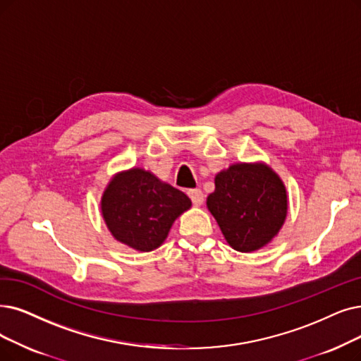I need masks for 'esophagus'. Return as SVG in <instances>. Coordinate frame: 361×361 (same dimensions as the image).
<instances>
[{
  "instance_id": "esophagus-1",
  "label": "esophagus",
  "mask_w": 361,
  "mask_h": 361,
  "mask_svg": "<svg viewBox=\"0 0 361 361\" xmlns=\"http://www.w3.org/2000/svg\"><path fill=\"white\" fill-rule=\"evenodd\" d=\"M188 195H190L194 206H201V204H203L204 194H203V191H201V190H198V188L197 190H190Z\"/></svg>"
}]
</instances>
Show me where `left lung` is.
Returning <instances> with one entry per match:
<instances>
[{"instance_id": "left-lung-1", "label": "left lung", "mask_w": 361, "mask_h": 361, "mask_svg": "<svg viewBox=\"0 0 361 361\" xmlns=\"http://www.w3.org/2000/svg\"><path fill=\"white\" fill-rule=\"evenodd\" d=\"M207 207L231 247L253 252L277 235L287 214L284 185L262 164H234L214 179Z\"/></svg>"}]
</instances>
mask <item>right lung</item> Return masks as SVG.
Returning <instances> with one entry per match:
<instances>
[{"instance_id": "1", "label": "right lung", "mask_w": 361, "mask_h": 361, "mask_svg": "<svg viewBox=\"0 0 361 361\" xmlns=\"http://www.w3.org/2000/svg\"><path fill=\"white\" fill-rule=\"evenodd\" d=\"M190 207L191 200L182 191L142 169L120 173L102 197V214L111 234L140 252L160 246L171 224Z\"/></svg>"}]
</instances>
